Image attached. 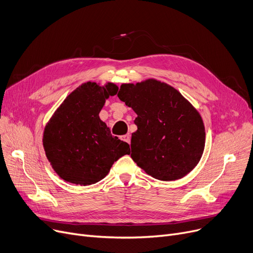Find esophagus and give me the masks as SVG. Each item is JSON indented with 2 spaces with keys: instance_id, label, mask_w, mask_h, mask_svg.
Wrapping results in <instances>:
<instances>
[{
  "instance_id": "obj_1",
  "label": "esophagus",
  "mask_w": 253,
  "mask_h": 253,
  "mask_svg": "<svg viewBox=\"0 0 253 253\" xmlns=\"http://www.w3.org/2000/svg\"><path fill=\"white\" fill-rule=\"evenodd\" d=\"M122 139H123L124 141H126V142L130 143V140H131V138H130V134H126V135H123V136H122Z\"/></svg>"
}]
</instances>
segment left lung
I'll return each instance as SVG.
<instances>
[{
  "label": "left lung",
  "mask_w": 253,
  "mask_h": 253,
  "mask_svg": "<svg viewBox=\"0 0 253 253\" xmlns=\"http://www.w3.org/2000/svg\"><path fill=\"white\" fill-rule=\"evenodd\" d=\"M118 97L137 115L131 158L140 168L168 181L196 167L205 147V128L201 116L176 89L150 79L122 84Z\"/></svg>",
  "instance_id": "left-lung-1"
}]
</instances>
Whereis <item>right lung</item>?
I'll use <instances>...</instances> for the list:
<instances>
[{
	"instance_id": "right-lung-1",
	"label": "right lung",
	"mask_w": 253,
	"mask_h": 253,
	"mask_svg": "<svg viewBox=\"0 0 253 253\" xmlns=\"http://www.w3.org/2000/svg\"><path fill=\"white\" fill-rule=\"evenodd\" d=\"M118 86L88 82L64 99L45 127L43 145L56 173L65 181L93 184L108 175L113 164L129 154V144L113 136L99 119L105 99Z\"/></svg>"
}]
</instances>
